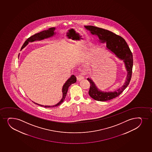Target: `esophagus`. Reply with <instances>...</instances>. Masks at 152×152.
<instances>
[{"mask_svg":"<svg viewBox=\"0 0 152 152\" xmlns=\"http://www.w3.org/2000/svg\"><path fill=\"white\" fill-rule=\"evenodd\" d=\"M84 79V77L82 75H80L77 76V80L78 81H80V80H83Z\"/></svg>","mask_w":152,"mask_h":152,"instance_id":"1","label":"esophagus"}]
</instances>
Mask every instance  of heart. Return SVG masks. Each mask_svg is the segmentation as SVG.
I'll use <instances>...</instances> for the list:
<instances>
[{"mask_svg": "<svg viewBox=\"0 0 152 152\" xmlns=\"http://www.w3.org/2000/svg\"><path fill=\"white\" fill-rule=\"evenodd\" d=\"M86 50L87 49H86L85 48H82V49H80L79 51V54L80 55H84L86 52Z\"/></svg>", "mask_w": 152, "mask_h": 152, "instance_id": "1", "label": "heart"}]
</instances>
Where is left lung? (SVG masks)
<instances>
[{
    "label": "left lung",
    "instance_id": "left-lung-1",
    "mask_svg": "<svg viewBox=\"0 0 152 152\" xmlns=\"http://www.w3.org/2000/svg\"><path fill=\"white\" fill-rule=\"evenodd\" d=\"M92 35L97 37L101 44H106V49L118 59L123 60L127 72L123 85L114 91H102L96 87L92 80L88 78L90 84L89 94L93 99L99 101H106L119 96L127 87L131 80L133 67L132 53L127 42L122 37L107 30L93 26H84Z\"/></svg>",
    "mask_w": 152,
    "mask_h": 152
}]
</instances>
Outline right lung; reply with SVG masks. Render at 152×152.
<instances>
[{
    "label": "right lung",
    "instance_id": "right-lung-1",
    "mask_svg": "<svg viewBox=\"0 0 152 152\" xmlns=\"http://www.w3.org/2000/svg\"><path fill=\"white\" fill-rule=\"evenodd\" d=\"M56 29L55 27H52L50 28L48 30H44L40 32L39 33H36L34 35H32L31 37H30L29 39H27L26 42H25L24 44H23L22 47L21 48V50L24 48L27 45H28L29 42H34L35 41H40V40H44L45 39H50L51 37H53L54 36H55L56 34V32L55 30ZM77 82V77L74 75H71V77L66 81L65 84L63 85L62 89V98L61 100L57 103L56 104L54 105H43L39 104L38 103H34L36 104L39 105L41 107H58L59 105L61 104V103L63 102L66 96L67 92L68 91V88L72 84H74Z\"/></svg>",
    "mask_w": 152,
    "mask_h": 152
}]
</instances>
